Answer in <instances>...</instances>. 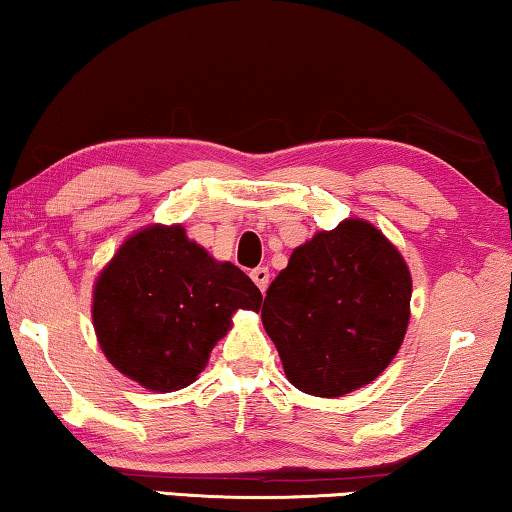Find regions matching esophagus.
I'll use <instances>...</instances> for the list:
<instances>
[{
  "label": "esophagus",
  "mask_w": 512,
  "mask_h": 512,
  "mask_svg": "<svg viewBox=\"0 0 512 512\" xmlns=\"http://www.w3.org/2000/svg\"><path fill=\"white\" fill-rule=\"evenodd\" d=\"M251 279H254L258 288H261V293H265L267 283H270V270H267V267H254V270H251Z\"/></svg>",
  "instance_id": "34e87169"
}]
</instances>
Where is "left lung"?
<instances>
[{
  "label": "left lung",
  "instance_id": "obj_1",
  "mask_svg": "<svg viewBox=\"0 0 512 512\" xmlns=\"http://www.w3.org/2000/svg\"><path fill=\"white\" fill-rule=\"evenodd\" d=\"M412 279L398 249L361 219L297 247L267 288L265 332L293 387L336 398L391 364L410 322Z\"/></svg>",
  "mask_w": 512,
  "mask_h": 512
}]
</instances>
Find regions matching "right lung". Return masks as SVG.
Listing matches in <instances>:
<instances>
[{
  "label": "right lung",
  "instance_id": "obj_1",
  "mask_svg": "<svg viewBox=\"0 0 512 512\" xmlns=\"http://www.w3.org/2000/svg\"><path fill=\"white\" fill-rule=\"evenodd\" d=\"M263 295L233 263H217L183 226H148L125 242L93 290V327L107 359L151 391L196 380L235 309Z\"/></svg>",
  "mask_w": 512,
  "mask_h": 512
}]
</instances>
